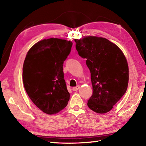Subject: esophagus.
<instances>
[{
	"mask_svg": "<svg viewBox=\"0 0 146 146\" xmlns=\"http://www.w3.org/2000/svg\"><path fill=\"white\" fill-rule=\"evenodd\" d=\"M79 88H80V86L78 85V86H75V87H73V88H72V90H73V91H77Z\"/></svg>",
	"mask_w": 146,
	"mask_h": 146,
	"instance_id": "obj_1",
	"label": "esophagus"
}]
</instances>
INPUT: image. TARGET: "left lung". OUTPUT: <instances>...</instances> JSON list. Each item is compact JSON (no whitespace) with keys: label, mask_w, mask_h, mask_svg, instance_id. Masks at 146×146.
<instances>
[{"label":"left lung","mask_w":146,"mask_h":146,"mask_svg":"<svg viewBox=\"0 0 146 146\" xmlns=\"http://www.w3.org/2000/svg\"><path fill=\"white\" fill-rule=\"evenodd\" d=\"M75 41L91 73L93 95L88 107L96 113H107L127 89L129 66L125 55L106 38L87 36Z\"/></svg>","instance_id":"obj_1"}]
</instances>
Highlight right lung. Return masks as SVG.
<instances>
[{"instance_id": "right-lung-1", "label": "right lung", "mask_w": 146, "mask_h": 146, "mask_svg": "<svg viewBox=\"0 0 146 146\" xmlns=\"http://www.w3.org/2000/svg\"><path fill=\"white\" fill-rule=\"evenodd\" d=\"M73 42L59 38L41 40L27 52L23 68L24 88L43 112L58 113L70 100L64 79L63 64Z\"/></svg>"}]
</instances>
